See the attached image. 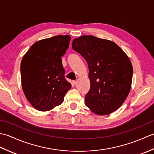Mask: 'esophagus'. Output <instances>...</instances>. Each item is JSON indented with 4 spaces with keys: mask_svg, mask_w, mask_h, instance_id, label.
<instances>
[{
    "mask_svg": "<svg viewBox=\"0 0 154 154\" xmlns=\"http://www.w3.org/2000/svg\"><path fill=\"white\" fill-rule=\"evenodd\" d=\"M77 83V81H73V85H76Z\"/></svg>",
    "mask_w": 154,
    "mask_h": 154,
    "instance_id": "esophagus-1",
    "label": "esophagus"
}]
</instances>
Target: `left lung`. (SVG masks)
Returning <instances> with one entry per match:
<instances>
[{
	"instance_id": "obj_1",
	"label": "left lung",
	"mask_w": 154,
	"mask_h": 154,
	"mask_svg": "<svg viewBox=\"0 0 154 154\" xmlns=\"http://www.w3.org/2000/svg\"><path fill=\"white\" fill-rule=\"evenodd\" d=\"M72 48L89 67L91 87L85 97V105L98 115L113 112L131 89L133 68L129 57L116 43L93 35L74 39Z\"/></svg>"
}]
</instances>
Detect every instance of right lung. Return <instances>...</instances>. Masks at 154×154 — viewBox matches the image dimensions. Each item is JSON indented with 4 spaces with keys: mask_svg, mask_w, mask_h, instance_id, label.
Returning a JSON list of instances; mask_svg holds the SVG:
<instances>
[{
    "mask_svg": "<svg viewBox=\"0 0 154 154\" xmlns=\"http://www.w3.org/2000/svg\"><path fill=\"white\" fill-rule=\"evenodd\" d=\"M70 40L68 35L39 40L22 58V89L27 100L38 110L48 111L59 106L71 89V84L64 76L61 61Z\"/></svg>",
    "mask_w": 154,
    "mask_h": 154,
    "instance_id": "add662e5",
    "label": "right lung"
}]
</instances>
